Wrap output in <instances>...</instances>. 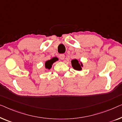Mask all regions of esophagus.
Instances as JSON below:
<instances>
[{"label": "esophagus", "instance_id": "1", "mask_svg": "<svg viewBox=\"0 0 122 122\" xmlns=\"http://www.w3.org/2000/svg\"><path fill=\"white\" fill-rule=\"evenodd\" d=\"M59 57H60V59L61 60H63L65 59V56L64 54H60L59 56Z\"/></svg>", "mask_w": 122, "mask_h": 122}]
</instances>
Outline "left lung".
<instances>
[{
  "instance_id": "8db88e82",
  "label": "left lung",
  "mask_w": 122,
  "mask_h": 122,
  "mask_svg": "<svg viewBox=\"0 0 122 122\" xmlns=\"http://www.w3.org/2000/svg\"><path fill=\"white\" fill-rule=\"evenodd\" d=\"M71 65L73 68L77 71H81L83 67V63L82 62L78 61L77 59H73L71 61Z\"/></svg>"
}]
</instances>
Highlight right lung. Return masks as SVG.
<instances>
[{
  "label": "right lung",
  "instance_id": "1",
  "mask_svg": "<svg viewBox=\"0 0 122 122\" xmlns=\"http://www.w3.org/2000/svg\"><path fill=\"white\" fill-rule=\"evenodd\" d=\"M58 60H59V59L57 57H52L50 60H49L46 61L45 62V71H47V70L51 69V67H52L53 63Z\"/></svg>",
  "mask_w": 122,
  "mask_h": 122
}]
</instances>
